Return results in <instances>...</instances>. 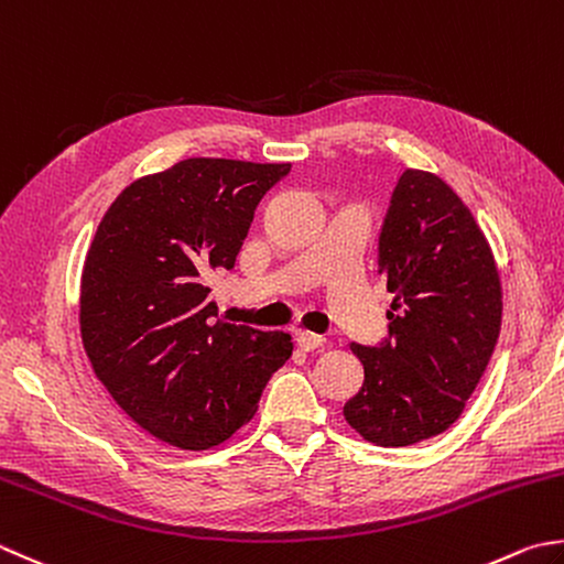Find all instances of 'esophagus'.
<instances>
[{
  "instance_id": "esophagus-1",
  "label": "esophagus",
  "mask_w": 564,
  "mask_h": 564,
  "mask_svg": "<svg viewBox=\"0 0 564 564\" xmlns=\"http://www.w3.org/2000/svg\"><path fill=\"white\" fill-rule=\"evenodd\" d=\"M295 341L297 347L305 349V351H313L317 347H323V335H315V333H307V329H297L295 333Z\"/></svg>"
}]
</instances>
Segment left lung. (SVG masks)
Masks as SVG:
<instances>
[{"mask_svg": "<svg viewBox=\"0 0 564 564\" xmlns=\"http://www.w3.org/2000/svg\"><path fill=\"white\" fill-rule=\"evenodd\" d=\"M379 273L393 293L389 335L351 341L364 383L347 423L381 447H408L457 421L494 355L501 283L469 207L437 175L408 169L379 231Z\"/></svg>", "mask_w": 564, "mask_h": 564, "instance_id": "1", "label": "left lung"}]
</instances>
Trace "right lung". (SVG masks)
I'll use <instances>...</instances> for the list:
<instances>
[{
    "mask_svg": "<svg viewBox=\"0 0 564 564\" xmlns=\"http://www.w3.org/2000/svg\"><path fill=\"white\" fill-rule=\"evenodd\" d=\"M291 163L185 159L119 193L80 283V333L97 379L139 427L181 449L251 421L291 335L217 319L209 279L235 269L253 209Z\"/></svg>",
    "mask_w": 564,
    "mask_h": 564,
    "instance_id": "obj_1",
    "label": "right lung"
}]
</instances>
